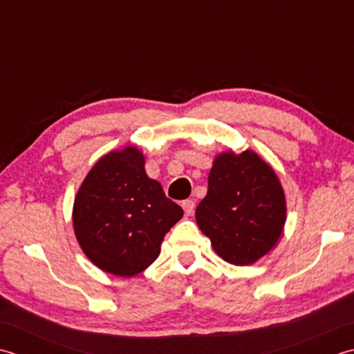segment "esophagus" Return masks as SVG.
<instances>
[{"label":"esophagus","instance_id":"34e87169","mask_svg":"<svg viewBox=\"0 0 354 354\" xmlns=\"http://www.w3.org/2000/svg\"><path fill=\"white\" fill-rule=\"evenodd\" d=\"M182 207L185 209L186 215H191L194 212V209H196V201H194V200H183Z\"/></svg>","mask_w":354,"mask_h":354}]
</instances>
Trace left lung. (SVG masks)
<instances>
[{"label": "left lung", "mask_w": 354, "mask_h": 354, "mask_svg": "<svg viewBox=\"0 0 354 354\" xmlns=\"http://www.w3.org/2000/svg\"><path fill=\"white\" fill-rule=\"evenodd\" d=\"M197 225L225 261L248 266L275 246L286 223L279 180L255 153H225L209 172Z\"/></svg>", "instance_id": "1"}]
</instances>
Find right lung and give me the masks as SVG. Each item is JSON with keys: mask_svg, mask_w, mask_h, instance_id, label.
<instances>
[{"mask_svg": "<svg viewBox=\"0 0 354 354\" xmlns=\"http://www.w3.org/2000/svg\"><path fill=\"white\" fill-rule=\"evenodd\" d=\"M143 165L137 148L108 153L85 177L73 207L84 254L99 269L124 278L156 261L163 236L183 217Z\"/></svg>", "mask_w": 354, "mask_h": 354, "instance_id": "obj_1", "label": "right lung"}]
</instances>
